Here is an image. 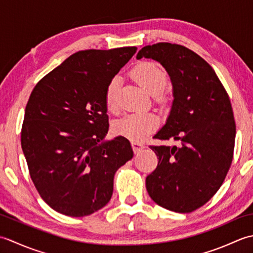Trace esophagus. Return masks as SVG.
I'll return each mask as SVG.
<instances>
[{
	"label": "esophagus",
	"mask_w": 253,
	"mask_h": 253,
	"mask_svg": "<svg viewBox=\"0 0 253 253\" xmlns=\"http://www.w3.org/2000/svg\"><path fill=\"white\" fill-rule=\"evenodd\" d=\"M131 147H132L133 152H135V153L140 152L141 150H143L144 148H146V147H144L143 144L140 143V142H132V143H131Z\"/></svg>",
	"instance_id": "obj_1"
}]
</instances>
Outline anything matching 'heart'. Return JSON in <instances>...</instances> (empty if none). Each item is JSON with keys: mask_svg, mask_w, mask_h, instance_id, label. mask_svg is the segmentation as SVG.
Returning a JSON list of instances; mask_svg holds the SVG:
<instances>
[{"mask_svg": "<svg viewBox=\"0 0 253 253\" xmlns=\"http://www.w3.org/2000/svg\"><path fill=\"white\" fill-rule=\"evenodd\" d=\"M131 76L141 87L153 94L155 101L163 102L165 95L163 88L168 83V75L164 69L158 64L152 62H142L132 68ZM118 78L114 77L110 80L105 89V106L109 112H118L117 102ZM159 125V118L154 114H129L122 120L115 122L114 131L117 135L128 138L132 141H141L148 133L154 130Z\"/></svg>", "mask_w": 253, "mask_h": 253, "instance_id": "heart-1", "label": "heart"}]
</instances>
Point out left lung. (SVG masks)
Listing matches in <instances>:
<instances>
[{"mask_svg":"<svg viewBox=\"0 0 253 253\" xmlns=\"http://www.w3.org/2000/svg\"><path fill=\"white\" fill-rule=\"evenodd\" d=\"M142 57L162 64L173 84L170 114L154 138L181 142L150 146L159 163L147 176V190L160 207L190 213L215 195L232 165L233 107L213 68L186 46L160 42L143 46L137 54Z\"/></svg>","mask_w":253,"mask_h":253,"instance_id":"1","label":"left lung"}]
</instances>
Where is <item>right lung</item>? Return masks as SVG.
Listing matches in <instances>:
<instances>
[{"label": "right lung", "instance_id": "obj_1", "mask_svg": "<svg viewBox=\"0 0 253 253\" xmlns=\"http://www.w3.org/2000/svg\"><path fill=\"white\" fill-rule=\"evenodd\" d=\"M136 46L74 53L42 78L26 105L21 148L36 189L64 215L106 206L115 171L132 159L130 142L109 130L105 89Z\"/></svg>", "mask_w": 253, "mask_h": 253}]
</instances>
